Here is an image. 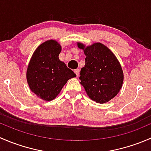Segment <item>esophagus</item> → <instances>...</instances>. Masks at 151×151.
<instances>
[{"label":"esophagus","mask_w":151,"mask_h":151,"mask_svg":"<svg viewBox=\"0 0 151 151\" xmlns=\"http://www.w3.org/2000/svg\"><path fill=\"white\" fill-rule=\"evenodd\" d=\"M74 73H75V74H76L77 77H78L79 74H80V70H79V69H75V70H74Z\"/></svg>","instance_id":"esophagus-1"}]
</instances>
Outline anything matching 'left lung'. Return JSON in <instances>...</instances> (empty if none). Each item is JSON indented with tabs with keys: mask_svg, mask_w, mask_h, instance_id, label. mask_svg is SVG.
I'll return each instance as SVG.
<instances>
[{
	"mask_svg": "<svg viewBox=\"0 0 151 151\" xmlns=\"http://www.w3.org/2000/svg\"><path fill=\"white\" fill-rule=\"evenodd\" d=\"M77 45L86 55L85 66L80 71V83L91 99L100 104L107 102L122 87L123 73L119 61L111 50L101 43L86 47L81 43Z\"/></svg>",
	"mask_w": 151,
	"mask_h": 151,
	"instance_id": "obj_1",
	"label": "left lung"
}]
</instances>
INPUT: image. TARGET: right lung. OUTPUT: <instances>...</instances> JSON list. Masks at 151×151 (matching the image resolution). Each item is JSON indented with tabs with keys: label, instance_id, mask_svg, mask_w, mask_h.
<instances>
[{
	"label": "right lung",
	"instance_id": "add662e5",
	"mask_svg": "<svg viewBox=\"0 0 151 151\" xmlns=\"http://www.w3.org/2000/svg\"><path fill=\"white\" fill-rule=\"evenodd\" d=\"M60 45L49 40L38 47L32 55L27 69V81L30 90L45 101L53 100L69 79L75 77L74 71L59 60Z\"/></svg>",
	"mask_w": 151,
	"mask_h": 151
}]
</instances>
